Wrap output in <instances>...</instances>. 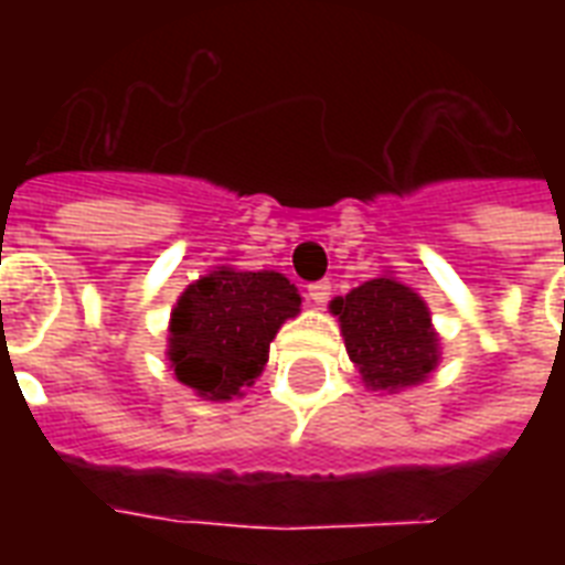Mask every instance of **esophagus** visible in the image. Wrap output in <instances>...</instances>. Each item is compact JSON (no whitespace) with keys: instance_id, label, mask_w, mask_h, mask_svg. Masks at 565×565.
Returning a JSON list of instances; mask_svg holds the SVG:
<instances>
[{"instance_id":"obj_1","label":"esophagus","mask_w":565,"mask_h":565,"mask_svg":"<svg viewBox=\"0 0 565 565\" xmlns=\"http://www.w3.org/2000/svg\"><path fill=\"white\" fill-rule=\"evenodd\" d=\"M308 296L313 305H326L328 296H331V281H328V278H322V281H313L308 287Z\"/></svg>"}]
</instances>
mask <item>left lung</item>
I'll return each instance as SVG.
<instances>
[{
	"label": "left lung",
	"mask_w": 565,
	"mask_h": 565,
	"mask_svg": "<svg viewBox=\"0 0 565 565\" xmlns=\"http://www.w3.org/2000/svg\"><path fill=\"white\" fill-rule=\"evenodd\" d=\"M345 352L370 390L398 393L422 384L439 363V337L419 292L381 275L331 301Z\"/></svg>",
	"instance_id": "8db88e82"
}]
</instances>
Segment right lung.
Listing matches in <instances>:
<instances>
[{
    "label": "right lung",
    "mask_w": 565,
    "mask_h": 565,
    "mask_svg": "<svg viewBox=\"0 0 565 565\" xmlns=\"http://www.w3.org/2000/svg\"><path fill=\"white\" fill-rule=\"evenodd\" d=\"M299 310V290L281 273L216 266L172 308L167 358L175 377L202 398L231 402L255 384L278 328Z\"/></svg>",
    "instance_id": "right-lung-1"
}]
</instances>
